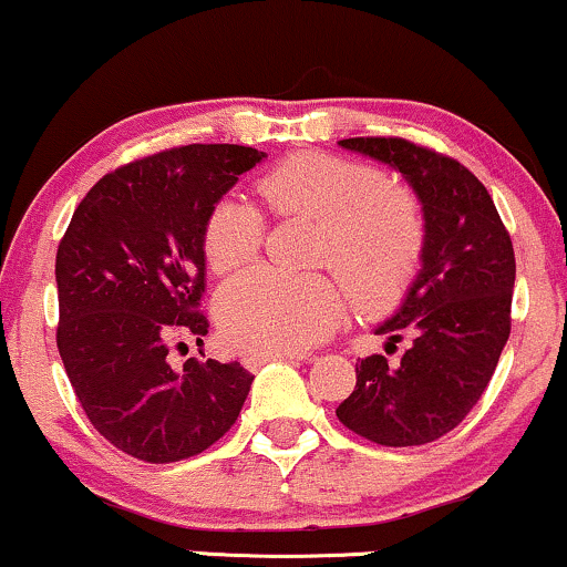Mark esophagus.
<instances>
[{
    "mask_svg": "<svg viewBox=\"0 0 567 567\" xmlns=\"http://www.w3.org/2000/svg\"><path fill=\"white\" fill-rule=\"evenodd\" d=\"M271 361H290V363H300L306 361L303 353H277V355H246L243 358V367H246L248 371H256L261 367H267V363Z\"/></svg>",
    "mask_w": 567,
    "mask_h": 567,
    "instance_id": "34e87169",
    "label": "esophagus"
}]
</instances>
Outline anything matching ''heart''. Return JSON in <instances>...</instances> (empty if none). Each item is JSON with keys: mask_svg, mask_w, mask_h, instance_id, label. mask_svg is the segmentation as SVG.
<instances>
[{"mask_svg": "<svg viewBox=\"0 0 567 567\" xmlns=\"http://www.w3.org/2000/svg\"><path fill=\"white\" fill-rule=\"evenodd\" d=\"M256 190L271 214L319 221L317 261L346 279L361 311H390L411 288L426 246L424 214L382 169L306 152L269 169ZM261 243L264 219L246 200L221 198L209 212L204 256L217 275L248 267ZM346 303L334 277L288 279L254 269L219 290L217 321L243 353H303L332 332Z\"/></svg>", "mask_w": 567, "mask_h": 567, "instance_id": "heart-1", "label": "heart"}]
</instances>
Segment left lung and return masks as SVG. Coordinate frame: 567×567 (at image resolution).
<instances>
[{"label": "left lung", "instance_id": "left-lung-1", "mask_svg": "<svg viewBox=\"0 0 567 567\" xmlns=\"http://www.w3.org/2000/svg\"><path fill=\"white\" fill-rule=\"evenodd\" d=\"M348 152L403 175L421 204L426 246L398 311L377 334H411L390 367L355 363V390L337 405L350 432L384 447H411L453 432L484 395L511 337L515 254L494 200L474 172L403 138H346Z\"/></svg>", "mask_w": 567, "mask_h": 567}]
</instances>
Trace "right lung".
<instances>
[{
    "instance_id": "right-lung-1",
    "label": "right lung",
    "mask_w": 567,
    "mask_h": 567,
    "mask_svg": "<svg viewBox=\"0 0 567 567\" xmlns=\"http://www.w3.org/2000/svg\"><path fill=\"white\" fill-rule=\"evenodd\" d=\"M264 159L235 143H193L114 169L85 193L56 248L64 371L93 429L138 461L204 453L246 403L254 377L238 361L175 369L167 353L175 334L204 346V225Z\"/></svg>"
}]
</instances>
